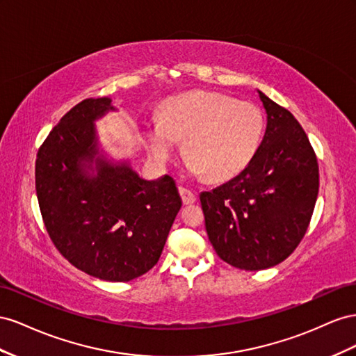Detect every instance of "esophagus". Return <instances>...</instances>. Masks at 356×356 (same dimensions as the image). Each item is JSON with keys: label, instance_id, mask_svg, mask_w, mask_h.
Returning <instances> with one entry per match:
<instances>
[{"label": "esophagus", "instance_id": "1", "mask_svg": "<svg viewBox=\"0 0 356 356\" xmlns=\"http://www.w3.org/2000/svg\"><path fill=\"white\" fill-rule=\"evenodd\" d=\"M179 192H180L181 200H184L185 204H194V202L197 201V195L191 189H186L184 186H180Z\"/></svg>", "mask_w": 356, "mask_h": 356}]
</instances>
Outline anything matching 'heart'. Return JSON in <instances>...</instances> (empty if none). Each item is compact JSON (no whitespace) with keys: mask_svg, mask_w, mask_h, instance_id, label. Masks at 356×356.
<instances>
[{"mask_svg":"<svg viewBox=\"0 0 356 356\" xmlns=\"http://www.w3.org/2000/svg\"><path fill=\"white\" fill-rule=\"evenodd\" d=\"M264 136L258 106L236 98L197 90L167 99L161 120L143 125L147 155L164 165L185 140L189 176L222 181L237 176L255 158Z\"/></svg>","mask_w":356,"mask_h":356,"instance_id":"1","label":"heart"}]
</instances>
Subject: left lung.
<instances>
[{"label": "left lung", "mask_w": 356, "mask_h": 356, "mask_svg": "<svg viewBox=\"0 0 356 356\" xmlns=\"http://www.w3.org/2000/svg\"><path fill=\"white\" fill-rule=\"evenodd\" d=\"M258 95L267 128L255 158L238 176L200 195L219 258L248 271L291 255L306 234L319 191L316 155L298 120L261 90Z\"/></svg>", "instance_id": "1"}]
</instances>
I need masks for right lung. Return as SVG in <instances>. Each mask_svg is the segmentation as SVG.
Returning a JSON list of instances; mask_svg holds the SVG:
<instances>
[{
	"instance_id": "add662e5",
	"label": "right lung",
	"mask_w": 356,
	"mask_h": 356,
	"mask_svg": "<svg viewBox=\"0 0 356 356\" xmlns=\"http://www.w3.org/2000/svg\"><path fill=\"white\" fill-rule=\"evenodd\" d=\"M116 110L108 97L71 108L38 150L35 191L50 238L74 267L129 282L158 262L181 198L172 177L146 180L104 150L97 120Z\"/></svg>"
}]
</instances>
